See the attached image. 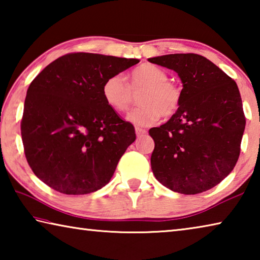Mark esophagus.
<instances>
[{
  "label": "esophagus",
  "instance_id": "esophagus-1",
  "mask_svg": "<svg viewBox=\"0 0 260 260\" xmlns=\"http://www.w3.org/2000/svg\"><path fill=\"white\" fill-rule=\"evenodd\" d=\"M135 133L138 135V138H141V136H144L147 134V131L144 128H140V127H135Z\"/></svg>",
  "mask_w": 260,
  "mask_h": 260
}]
</instances>
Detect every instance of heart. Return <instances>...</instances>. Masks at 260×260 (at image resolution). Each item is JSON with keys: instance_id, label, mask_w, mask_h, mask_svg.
Segmentation results:
<instances>
[{"instance_id": "b5f03b06", "label": "heart", "mask_w": 260, "mask_h": 260, "mask_svg": "<svg viewBox=\"0 0 260 260\" xmlns=\"http://www.w3.org/2000/svg\"><path fill=\"white\" fill-rule=\"evenodd\" d=\"M141 91L140 107L128 113L127 120L136 127H148L159 120L161 114L171 117L181 103V89L169 81L167 73L156 65L143 64L129 74L128 85L120 74H112L102 85L104 102L117 112H124L133 102V94Z\"/></svg>"}]
</instances>
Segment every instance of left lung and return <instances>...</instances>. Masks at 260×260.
Wrapping results in <instances>:
<instances>
[{
    "label": "left lung",
    "instance_id": "8db88e82",
    "mask_svg": "<svg viewBox=\"0 0 260 260\" xmlns=\"http://www.w3.org/2000/svg\"><path fill=\"white\" fill-rule=\"evenodd\" d=\"M173 70L182 82L179 110L149 131L151 170L162 186L195 195L230 174L240 156L245 118L236 82L205 57L171 54L148 59Z\"/></svg>",
    "mask_w": 260,
    "mask_h": 260
}]
</instances>
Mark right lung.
Here are the masks:
<instances>
[{"label": "right lung", "mask_w": 260, "mask_h": 260, "mask_svg": "<svg viewBox=\"0 0 260 260\" xmlns=\"http://www.w3.org/2000/svg\"><path fill=\"white\" fill-rule=\"evenodd\" d=\"M139 61L76 52L52 61L30 83L21 139L28 165L47 186L85 195L109 183L136 135L104 102L102 85Z\"/></svg>", "instance_id": "right-lung-1"}]
</instances>
